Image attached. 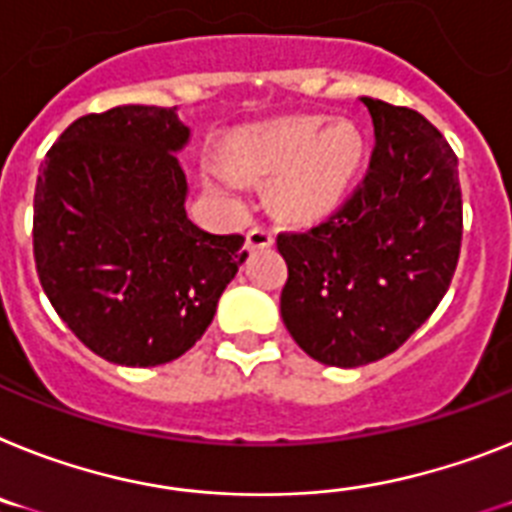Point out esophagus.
I'll return each mask as SVG.
<instances>
[{
  "mask_svg": "<svg viewBox=\"0 0 512 512\" xmlns=\"http://www.w3.org/2000/svg\"><path fill=\"white\" fill-rule=\"evenodd\" d=\"M247 244L249 249H265L273 244V231L265 229V226H252L247 231Z\"/></svg>",
  "mask_w": 512,
  "mask_h": 512,
  "instance_id": "esophagus-1",
  "label": "esophagus"
}]
</instances>
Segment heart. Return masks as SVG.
Instances as JSON below:
<instances>
[{
    "label": "heart",
    "instance_id": "obj_1",
    "mask_svg": "<svg viewBox=\"0 0 512 512\" xmlns=\"http://www.w3.org/2000/svg\"><path fill=\"white\" fill-rule=\"evenodd\" d=\"M322 117H299L270 124L236 143V166L244 174L273 179L278 208L291 216H315L333 208L362 163L364 143L354 124L338 122L328 130ZM210 182L221 190H239L242 176L213 163Z\"/></svg>",
    "mask_w": 512,
    "mask_h": 512
}]
</instances>
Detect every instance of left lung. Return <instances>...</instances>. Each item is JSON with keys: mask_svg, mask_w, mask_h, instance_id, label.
Masks as SVG:
<instances>
[{"mask_svg": "<svg viewBox=\"0 0 512 512\" xmlns=\"http://www.w3.org/2000/svg\"><path fill=\"white\" fill-rule=\"evenodd\" d=\"M375 124L367 174L302 231H281V317L312 359L362 367L393 354L437 309L463 239L458 158L414 109L362 98Z\"/></svg>", "mask_w": 512, "mask_h": 512, "instance_id": "obj_1", "label": "left lung"}]
</instances>
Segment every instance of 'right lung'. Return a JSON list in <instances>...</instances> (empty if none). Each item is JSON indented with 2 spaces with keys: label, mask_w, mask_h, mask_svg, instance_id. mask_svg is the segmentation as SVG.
<instances>
[{
  "label": "right lung",
  "mask_w": 512,
  "mask_h": 512,
  "mask_svg": "<svg viewBox=\"0 0 512 512\" xmlns=\"http://www.w3.org/2000/svg\"><path fill=\"white\" fill-rule=\"evenodd\" d=\"M174 109L80 117L46 153L33 195L38 281L67 328L106 362L156 367L190 351L244 263L242 234L187 218Z\"/></svg>",
  "instance_id": "obj_1"
}]
</instances>
